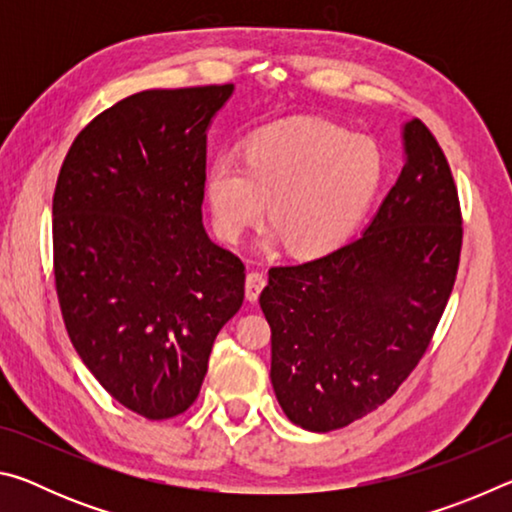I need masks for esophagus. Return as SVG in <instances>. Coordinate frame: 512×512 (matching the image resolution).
<instances>
[{"mask_svg": "<svg viewBox=\"0 0 512 512\" xmlns=\"http://www.w3.org/2000/svg\"><path fill=\"white\" fill-rule=\"evenodd\" d=\"M266 287V275L262 271H250L246 275V298L250 302H257L259 293Z\"/></svg>", "mask_w": 512, "mask_h": 512, "instance_id": "esophagus-1", "label": "esophagus"}]
</instances>
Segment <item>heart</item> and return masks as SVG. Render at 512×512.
<instances>
[{
  "label": "heart",
  "instance_id": "b5f03b06",
  "mask_svg": "<svg viewBox=\"0 0 512 512\" xmlns=\"http://www.w3.org/2000/svg\"><path fill=\"white\" fill-rule=\"evenodd\" d=\"M381 180V158L366 137L311 119L266 126L246 142L244 162L216 155L205 194L223 239L237 241L264 212L296 255H320L357 228Z\"/></svg>",
  "mask_w": 512,
  "mask_h": 512
}]
</instances>
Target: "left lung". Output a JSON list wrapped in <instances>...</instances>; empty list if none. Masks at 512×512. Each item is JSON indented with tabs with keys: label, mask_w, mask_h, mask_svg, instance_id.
<instances>
[{
	"label": "left lung",
	"mask_w": 512,
	"mask_h": 512,
	"mask_svg": "<svg viewBox=\"0 0 512 512\" xmlns=\"http://www.w3.org/2000/svg\"><path fill=\"white\" fill-rule=\"evenodd\" d=\"M404 149L366 232L311 262L271 266L259 296L277 402L307 431L348 427L391 400L452 296L463 246L452 169L420 119L404 126Z\"/></svg>",
	"instance_id": "8db88e82"
}]
</instances>
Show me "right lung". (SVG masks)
Here are the masks:
<instances>
[{
	"label": "right lung",
	"instance_id": "obj_1",
	"mask_svg": "<svg viewBox=\"0 0 512 512\" xmlns=\"http://www.w3.org/2000/svg\"><path fill=\"white\" fill-rule=\"evenodd\" d=\"M232 83L144 90L94 117L54 192V280L69 339L126 409L196 402L246 266L203 225L207 126Z\"/></svg>",
	"mask_w": 512,
	"mask_h": 512
}]
</instances>
